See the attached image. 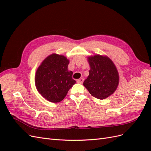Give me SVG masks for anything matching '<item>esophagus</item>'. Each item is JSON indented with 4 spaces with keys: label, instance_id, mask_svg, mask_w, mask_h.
I'll return each instance as SVG.
<instances>
[{
    "label": "esophagus",
    "instance_id": "34e87169",
    "mask_svg": "<svg viewBox=\"0 0 151 151\" xmlns=\"http://www.w3.org/2000/svg\"><path fill=\"white\" fill-rule=\"evenodd\" d=\"M83 82H84V78H82L77 80V82L79 83V84H82Z\"/></svg>",
    "mask_w": 151,
    "mask_h": 151
}]
</instances>
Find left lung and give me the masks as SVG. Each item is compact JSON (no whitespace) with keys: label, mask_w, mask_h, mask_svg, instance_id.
Masks as SVG:
<instances>
[{"label":"left lung","mask_w":151,"mask_h":151,"mask_svg":"<svg viewBox=\"0 0 151 151\" xmlns=\"http://www.w3.org/2000/svg\"><path fill=\"white\" fill-rule=\"evenodd\" d=\"M89 76L84 86L92 96L104 99L111 95L119 84V74L113 62L108 57L95 55L88 58Z\"/></svg>","instance_id":"obj_1"}]
</instances>
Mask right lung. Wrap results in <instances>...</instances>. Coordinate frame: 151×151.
<instances>
[{
    "label": "right lung",
    "mask_w": 151,
    "mask_h": 151,
    "mask_svg": "<svg viewBox=\"0 0 151 151\" xmlns=\"http://www.w3.org/2000/svg\"><path fill=\"white\" fill-rule=\"evenodd\" d=\"M69 63L65 56L53 54L38 67L35 77L36 88L49 101H62L76 83L73 79V72L67 69Z\"/></svg>",
    "instance_id": "right-lung-1"
}]
</instances>
